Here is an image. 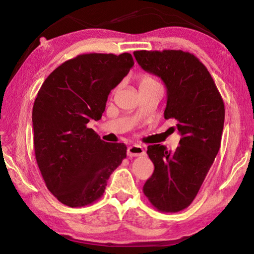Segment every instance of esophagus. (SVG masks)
Wrapping results in <instances>:
<instances>
[{"label":"esophagus","mask_w":254,"mask_h":254,"mask_svg":"<svg viewBox=\"0 0 254 254\" xmlns=\"http://www.w3.org/2000/svg\"><path fill=\"white\" fill-rule=\"evenodd\" d=\"M144 149L143 147H141L140 144H133L131 147L127 148V156L128 157H139V156H143Z\"/></svg>","instance_id":"1"}]
</instances>
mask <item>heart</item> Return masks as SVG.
Wrapping results in <instances>:
<instances>
[{
	"label": "heart",
	"instance_id": "heart-1",
	"mask_svg": "<svg viewBox=\"0 0 254 254\" xmlns=\"http://www.w3.org/2000/svg\"><path fill=\"white\" fill-rule=\"evenodd\" d=\"M158 83L157 79L154 78L152 75L150 74H143L140 76L139 78V87L140 86H143V85H148V84H156Z\"/></svg>",
	"mask_w": 254,
	"mask_h": 254
}]
</instances>
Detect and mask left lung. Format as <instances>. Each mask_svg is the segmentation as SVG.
<instances>
[{
	"label": "left lung",
	"instance_id": "8db88e82",
	"mask_svg": "<svg viewBox=\"0 0 254 254\" xmlns=\"http://www.w3.org/2000/svg\"><path fill=\"white\" fill-rule=\"evenodd\" d=\"M133 55L145 71L163 80L165 119L176 120L173 128L182 134L175 151L161 144L148 147L154 171L143 194L160 212H180L195 199L220 150L224 102L207 68L188 51L137 50Z\"/></svg>",
	"mask_w": 254,
	"mask_h": 254
}]
</instances>
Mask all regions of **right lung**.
Listing matches in <instances>:
<instances>
[{
	"label": "right lung",
	"instance_id": "right-lung-1",
	"mask_svg": "<svg viewBox=\"0 0 254 254\" xmlns=\"http://www.w3.org/2000/svg\"><path fill=\"white\" fill-rule=\"evenodd\" d=\"M134 65L131 54H83L47 77L32 110L36 160L49 191L69 207L103 196L107 179L127 158V145L109 143L87 127L105 111L112 89Z\"/></svg>",
	"mask_w": 254,
	"mask_h": 254
}]
</instances>
